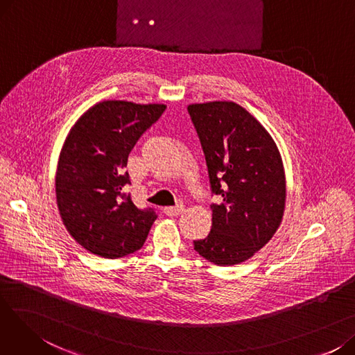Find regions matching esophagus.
Wrapping results in <instances>:
<instances>
[{
	"instance_id": "34e87169",
	"label": "esophagus",
	"mask_w": 355,
	"mask_h": 355,
	"mask_svg": "<svg viewBox=\"0 0 355 355\" xmlns=\"http://www.w3.org/2000/svg\"><path fill=\"white\" fill-rule=\"evenodd\" d=\"M182 211H184V206H182V204H178V206H175V207H165V209H164V213H165L166 216H170V217H175V216L181 214Z\"/></svg>"
}]
</instances>
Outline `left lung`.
I'll return each mask as SVG.
<instances>
[{"label": "left lung", "instance_id": "8db88e82", "mask_svg": "<svg viewBox=\"0 0 355 355\" xmlns=\"http://www.w3.org/2000/svg\"><path fill=\"white\" fill-rule=\"evenodd\" d=\"M198 134L211 191V232L194 250L218 266L246 262L273 237L282 223L286 178L281 153L252 114L234 102L189 105Z\"/></svg>", "mask_w": 355, "mask_h": 355}]
</instances>
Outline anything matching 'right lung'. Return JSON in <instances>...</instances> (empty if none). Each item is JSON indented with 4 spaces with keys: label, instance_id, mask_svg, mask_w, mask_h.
<instances>
[{
    "label": "right lung",
    "instance_id": "right-lung-1",
    "mask_svg": "<svg viewBox=\"0 0 355 355\" xmlns=\"http://www.w3.org/2000/svg\"><path fill=\"white\" fill-rule=\"evenodd\" d=\"M165 107L103 101L71 126L55 171V200L64 227L87 252L118 259L144 246L157 214L138 209L122 191L129 184L125 166Z\"/></svg>",
    "mask_w": 355,
    "mask_h": 355
}]
</instances>
